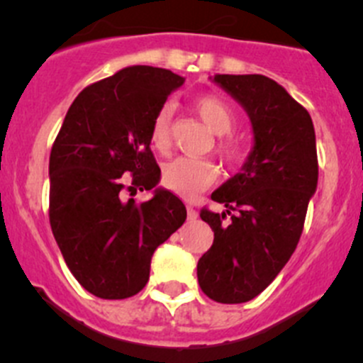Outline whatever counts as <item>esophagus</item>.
Returning <instances> with one entry per match:
<instances>
[{"mask_svg":"<svg viewBox=\"0 0 363 363\" xmlns=\"http://www.w3.org/2000/svg\"><path fill=\"white\" fill-rule=\"evenodd\" d=\"M196 218H199V212H196V208L193 207V205H188V219L189 221H196Z\"/></svg>","mask_w":363,"mask_h":363,"instance_id":"obj_1","label":"esophagus"}]
</instances>
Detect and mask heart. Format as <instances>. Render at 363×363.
I'll return each instance as SVG.
<instances>
[{
	"label": "heart",
	"instance_id": "b5f03b06",
	"mask_svg": "<svg viewBox=\"0 0 363 363\" xmlns=\"http://www.w3.org/2000/svg\"><path fill=\"white\" fill-rule=\"evenodd\" d=\"M193 111L199 113L200 119L207 124L214 135H228L235 126L237 119L232 108L219 98L203 94L193 100ZM170 126L172 112L168 107L160 108L151 123V144L152 147L164 152L170 147ZM218 152L230 164H235L242 160V147L232 138H221L218 142ZM219 177V168L214 161L205 158H191V156H179L168 161L163 167L164 188L177 193L181 196H193L214 184Z\"/></svg>",
	"mask_w": 363,
	"mask_h": 363
}]
</instances>
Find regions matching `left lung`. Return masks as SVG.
Wrapping results in <instances>:
<instances>
[{"label": "left lung", "instance_id": "1", "mask_svg": "<svg viewBox=\"0 0 363 363\" xmlns=\"http://www.w3.org/2000/svg\"><path fill=\"white\" fill-rule=\"evenodd\" d=\"M247 112L252 149L242 170L211 199L221 214L202 208L214 242L196 265L202 291L221 303L262 294L294 255L309 200L318 186L316 135L309 112L265 75H214Z\"/></svg>", "mask_w": 363, "mask_h": 363}]
</instances>
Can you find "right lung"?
Listing matches in <instances>:
<instances>
[{
  "label": "right lung",
  "mask_w": 363,
  "mask_h": 363,
  "mask_svg": "<svg viewBox=\"0 0 363 363\" xmlns=\"http://www.w3.org/2000/svg\"><path fill=\"white\" fill-rule=\"evenodd\" d=\"M182 84L170 69H119L80 91L52 145L50 228L69 272L100 298L137 295L156 247L186 221L184 203L156 188L161 170L149 147L152 117ZM126 182L155 196L123 201Z\"/></svg>",
  "instance_id": "right-lung-1"
}]
</instances>
